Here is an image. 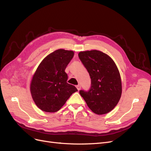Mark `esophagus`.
<instances>
[{
    "instance_id": "34e87169",
    "label": "esophagus",
    "mask_w": 151,
    "mask_h": 151,
    "mask_svg": "<svg viewBox=\"0 0 151 151\" xmlns=\"http://www.w3.org/2000/svg\"><path fill=\"white\" fill-rule=\"evenodd\" d=\"M76 88H77V90L79 91V90L81 89V86H80V85H77V86H76Z\"/></svg>"
}]
</instances>
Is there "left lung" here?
<instances>
[{
	"label": "left lung",
	"mask_w": 151,
	"mask_h": 151,
	"mask_svg": "<svg viewBox=\"0 0 151 151\" xmlns=\"http://www.w3.org/2000/svg\"><path fill=\"white\" fill-rule=\"evenodd\" d=\"M78 56L91 80L90 89L80 90L81 96L94 113H108L116 106L122 95L121 77L115 63L98 50L81 52Z\"/></svg>",
	"instance_id": "left-lung-1"
}]
</instances>
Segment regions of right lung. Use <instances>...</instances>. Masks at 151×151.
Returning a JSON list of instances; mask_svg holds the SVG:
<instances>
[{
  "instance_id": "obj_1",
  "label": "right lung",
  "mask_w": 151,
  "mask_h": 151,
  "mask_svg": "<svg viewBox=\"0 0 151 151\" xmlns=\"http://www.w3.org/2000/svg\"><path fill=\"white\" fill-rule=\"evenodd\" d=\"M74 52L59 49L49 54L40 63L31 81L32 98L40 109L45 112H56L76 91L68 84L65 72L74 57Z\"/></svg>"
}]
</instances>
